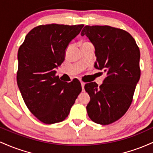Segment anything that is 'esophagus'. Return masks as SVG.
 Returning a JSON list of instances; mask_svg holds the SVG:
<instances>
[{
    "label": "esophagus",
    "instance_id": "obj_1",
    "mask_svg": "<svg viewBox=\"0 0 153 153\" xmlns=\"http://www.w3.org/2000/svg\"><path fill=\"white\" fill-rule=\"evenodd\" d=\"M81 85H82V91H85V83L83 82H81Z\"/></svg>",
    "mask_w": 153,
    "mask_h": 153
}]
</instances>
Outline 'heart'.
Returning a JSON list of instances; mask_svg holds the SVG:
<instances>
[{
    "label": "heart",
    "instance_id": "b5f03b06",
    "mask_svg": "<svg viewBox=\"0 0 153 153\" xmlns=\"http://www.w3.org/2000/svg\"><path fill=\"white\" fill-rule=\"evenodd\" d=\"M85 43H89V42H85ZM85 43H84V44H85Z\"/></svg>",
    "mask_w": 153,
    "mask_h": 153
}]
</instances>
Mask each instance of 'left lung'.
<instances>
[{"instance_id":"left-lung-1","label":"left lung","mask_w":153,"mask_h":153,"mask_svg":"<svg viewBox=\"0 0 153 153\" xmlns=\"http://www.w3.org/2000/svg\"><path fill=\"white\" fill-rule=\"evenodd\" d=\"M95 48V67L106 73L103 83L86 84L90 97L89 117L101 125L118 121L131 105L140 78V52L134 39L126 31L110 26H85L81 32Z\"/></svg>"}]
</instances>
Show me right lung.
Returning <instances> with one entry per match:
<instances>
[{"label":"right lung","instance_id":"obj_1","mask_svg":"<svg viewBox=\"0 0 153 153\" xmlns=\"http://www.w3.org/2000/svg\"><path fill=\"white\" fill-rule=\"evenodd\" d=\"M83 27L37 26L27 34L19 48V89L30 112L46 124L63 121L82 92L77 79L69 83L61 82L55 68L63 62L68 45Z\"/></svg>","mask_w":153,"mask_h":153}]
</instances>
